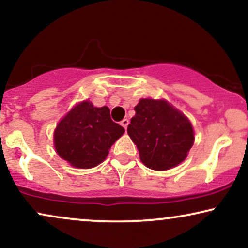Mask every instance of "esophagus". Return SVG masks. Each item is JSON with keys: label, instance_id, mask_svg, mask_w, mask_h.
I'll list each match as a JSON object with an SVG mask.
<instances>
[{"label": "esophagus", "instance_id": "obj_1", "mask_svg": "<svg viewBox=\"0 0 248 248\" xmlns=\"http://www.w3.org/2000/svg\"><path fill=\"white\" fill-rule=\"evenodd\" d=\"M120 124H121V126L124 128V129H127L128 124H129V120H128V119H124V120H122Z\"/></svg>", "mask_w": 248, "mask_h": 248}]
</instances>
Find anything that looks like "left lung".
<instances>
[{"label": "left lung", "instance_id": "8db88e82", "mask_svg": "<svg viewBox=\"0 0 248 248\" xmlns=\"http://www.w3.org/2000/svg\"><path fill=\"white\" fill-rule=\"evenodd\" d=\"M135 112L127 133L136 144L143 164L155 170L180 165L194 142L189 119L165 99L142 98Z\"/></svg>", "mask_w": 248, "mask_h": 248}]
</instances>
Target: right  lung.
Wrapping results in <instances>:
<instances>
[{"instance_id":"1","label":"right lung","mask_w":248,"mask_h":248,"mask_svg":"<svg viewBox=\"0 0 248 248\" xmlns=\"http://www.w3.org/2000/svg\"><path fill=\"white\" fill-rule=\"evenodd\" d=\"M124 128L112 121L108 106L83 101L58 122L54 144L58 155L73 167L88 169L105 160Z\"/></svg>"}]
</instances>
